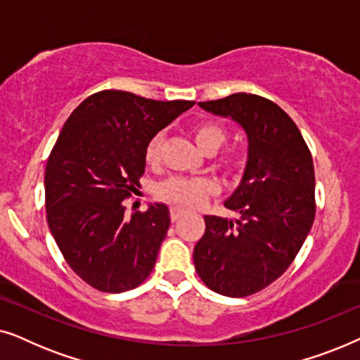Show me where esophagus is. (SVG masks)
Instances as JSON below:
<instances>
[{
	"label": "esophagus",
	"instance_id": "34e87169",
	"mask_svg": "<svg viewBox=\"0 0 360 360\" xmlns=\"http://www.w3.org/2000/svg\"><path fill=\"white\" fill-rule=\"evenodd\" d=\"M185 214V211L184 210H180V208H170V218H172V221H176V219H180L181 216Z\"/></svg>",
	"mask_w": 360,
	"mask_h": 360
}]
</instances>
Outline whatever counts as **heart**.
<instances>
[{
  "label": "heart",
  "mask_w": 360,
  "mask_h": 360,
  "mask_svg": "<svg viewBox=\"0 0 360 360\" xmlns=\"http://www.w3.org/2000/svg\"><path fill=\"white\" fill-rule=\"evenodd\" d=\"M195 144L205 154H214L226 142V129L214 121H201L191 129ZM160 160V137L157 136L146 147V164L155 167ZM224 169L228 172H238L243 165V155L229 154L223 160ZM214 190L213 181L208 179H174L165 180L157 186V196L181 208H195L203 203V200Z\"/></svg>",
  "instance_id": "b5f03b06"
}]
</instances>
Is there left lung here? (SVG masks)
<instances>
[{
    "mask_svg": "<svg viewBox=\"0 0 360 360\" xmlns=\"http://www.w3.org/2000/svg\"><path fill=\"white\" fill-rule=\"evenodd\" d=\"M198 105L238 122L249 146L243 180L224 201L239 218L205 216L195 269L213 292L249 297L290 267L311 229L313 159L292 117L267 98L234 93Z\"/></svg>",
    "mask_w": 360,
    "mask_h": 360,
    "instance_id": "left-lung-1",
    "label": "left lung"
}]
</instances>
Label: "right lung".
I'll use <instances>...</instances> for the list:
<instances>
[{
    "label": "right lung",
    "instance_id": "1",
    "mask_svg": "<svg viewBox=\"0 0 360 360\" xmlns=\"http://www.w3.org/2000/svg\"><path fill=\"white\" fill-rule=\"evenodd\" d=\"M195 101H155L103 90L77 106L46 167L47 223L70 269L83 282L121 293L154 269L170 226L164 203L127 216L146 170V147Z\"/></svg>",
    "mask_w": 360,
    "mask_h": 360
}]
</instances>
